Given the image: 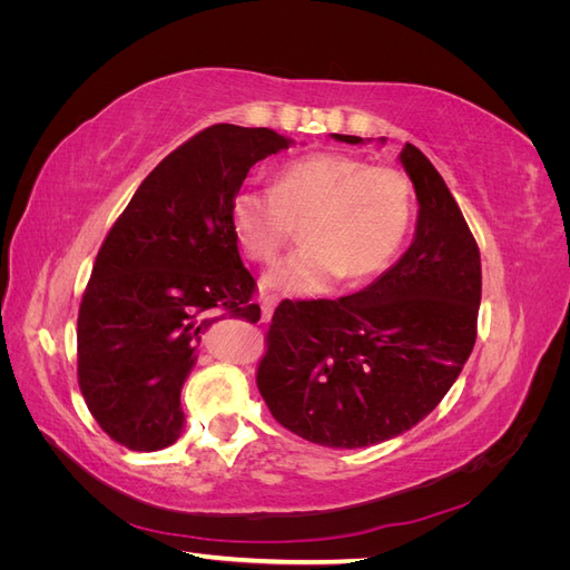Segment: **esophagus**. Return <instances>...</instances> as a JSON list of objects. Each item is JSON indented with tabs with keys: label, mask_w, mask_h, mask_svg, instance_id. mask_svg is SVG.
I'll return each instance as SVG.
<instances>
[{
	"label": "esophagus",
	"mask_w": 570,
	"mask_h": 570,
	"mask_svg": "<svg viewBox=\"0 0 570 570\" xmlns=\"http://www.w3.org/2000/svg\"><path fill=\"white\" fill-rule=\"evenodd\" d=\"M275 297H271V295H266V297H262V321L264 323H268L271 321V316H273V312H275Z\"/></svg>",
	"instance_id": "esophagus-1"
}]
</instances>
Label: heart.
<instances>
[{"label":"heart","mask_w":570,"mask_h":570,"mask_svg":"<svg viewBox=\"0 0 570 570\" xmlns=\"http://www.w3.org/2000/svg\"><path fill=\"white\" fill-rule=\"evenodd\" d=\"M411 212V185L400 170L347 154H312L285 164L275 187H239L230 226L258 264H271L304 226L306 245L275 264L264 285L312 299L342 275L366 281L387 268L409 233Z\"/></svg>","instance_id":"heart-1"}]
</instances>
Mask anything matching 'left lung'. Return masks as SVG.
Here are the masks:
<instances>
[{
  "label": "left lung",
  "mask_w": 570,
  "mask_h": 570,
  "mask_svg": "<svg viewBox=\"0 0 570 570\" xmlns=\"http://www.w3.org/2000/svg\"><path fill=\"white\" fill-rule=\"evenodd\" d=\"M333 140L366 145L371 137L333 132ZM400 164L419 202L409 249L350 297L281 302L256 373L273 419L333 450L381 444L421 423L475 344V239L425 154L406 142Z\"/></svg>",
  "instance_id": "1"
}]
</instances>
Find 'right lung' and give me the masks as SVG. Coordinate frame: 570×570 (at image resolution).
<instances>
[{
	"mask_svg": "<svg viewBox=\"0 0 570 570\" xmlns=\"http://www.w3.org/2000/svg\"><path fill=\"white\" fill-rule=\"evenodd\" d=\"M295 145L218 124L151 170L101 245L78 314V381L105 433L135 452L174 444L180 392L220 318H262L230 202L249 168Z\"/></svg>",
	"mask_w": 570,
	"mask_h": 570,
	"instance_id": "1",
	"label": "right lung"
}]
</instances>
